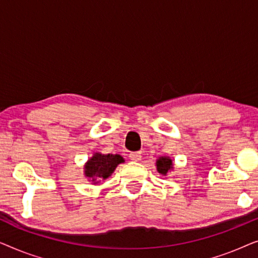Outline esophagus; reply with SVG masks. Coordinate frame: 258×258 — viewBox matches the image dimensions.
Masks as SVG:
<instances>
[{
  "instance_id": "obj_1",
  "label": "esophagus",
  "mask_w": 258,
  "mask_h": 258,
  "mask_svg": "<svg viewBox=\"0 0 258 258\" xmlns=\"http://www.w3.org/2000/svg\"><path fill=\"white\" fill-rule=\"evenodd\" d=\"M129 157H130V160L134 162H139L141 158H142V155H141L140 151H135V153H130Z\"/></svg>"
}]
</instances>
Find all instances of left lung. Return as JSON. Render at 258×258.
<instances>
[{
	"label": "left lung",
	"mask_w": 258,
	"mask_h": 258,
	"mask_svg": "<svg viewBox=\"0 0 258 258\" xmlns=\"http://www.w3.org/2000/svg\"><path fill=\"white\" fill-rule=\"evenodd\" d=\"M157 170L162 175H167V172L172 169V161L169 157H160L156 162Z\"/></svg>",
	"instance_id": "obj_1"
}]
</instances>
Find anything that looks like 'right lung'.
Listing matches in <instances>:
<instances>
[{
	"mask_svg": "<svg viewBox=\"0 0 258 258\" xmlns=\"http://www.w3.org/2000/svg\"><path fill=\"white\" fill-rule=\"evenodd\" d=\"M122 162H124V160L119 155L95 154L86 164L84 174L94 183H98L101 179L108 178Z\"/></svg>",
	"mask_w": 258,
	"mask_h": 258,
	"instance_id": "1",
	"label": "right lung"
}]
</instances>
